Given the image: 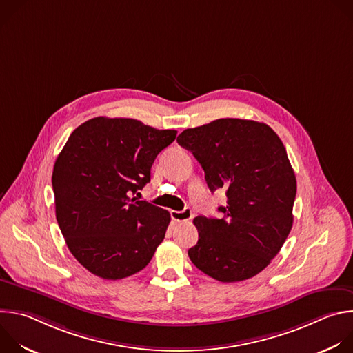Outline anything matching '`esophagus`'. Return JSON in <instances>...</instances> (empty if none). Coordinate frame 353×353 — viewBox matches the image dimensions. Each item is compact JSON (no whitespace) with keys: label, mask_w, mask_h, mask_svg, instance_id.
I'll use <instances>...</instances> for the list:
<instances>
[{"label":"esophagus","mask_w":353,"mask_h":353,"mask_svg":"<svg viewBox=\"0 0 353 353\" xmlns=\"http://www.w3.org/2000/svg\"><path fill=\"white\" fill-rule=\"evenodd\" d=\"M170 216L176 222H185L192 218V212L190 208H184L183 211H170Z\"/></svg>","instance_id":"obj_1"}]
</instances>
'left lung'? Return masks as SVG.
Wrapping results in <instances>:
<instances>
[{"mask_svg":"<svg viewBox=\"0 0 353 353\" xmlns=\"http://www.w3.org/2000/svg\"><path fill=\"white\" fill-rule=\"evenodd\" d=\"M177 142L191 150L214 192L226 190L222 216H196L192 264L221 282L260 274L279 253L293 225L296 177L286 149L264 123L219 119L184 130Z\"/></svg>","mask_w":353,"mask_h":353,"instance_id":"obj_1","label":"left lung"}]
</instances>
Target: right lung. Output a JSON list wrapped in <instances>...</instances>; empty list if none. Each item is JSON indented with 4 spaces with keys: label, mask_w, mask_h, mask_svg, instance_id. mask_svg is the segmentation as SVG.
<instances>
[{
    "label": "right lung",
    "mask_w": 353,
    "mask_h": 353,
    "mask_svg": "<svg viewBox=\"0 0 353 353\" xmlns=\"http://www.w3.org/2000/svg\"><path fill=\"white\" fill-rule=\"evenodd\" d=\"M176 134L134 119L94 117L65 142L52 177L56 218L71 254L93 275H134L163 241L170 214L131 195L149 183Z\"/></svg>",
    "instance_id": "right-lung-1"
}]
</instances>
